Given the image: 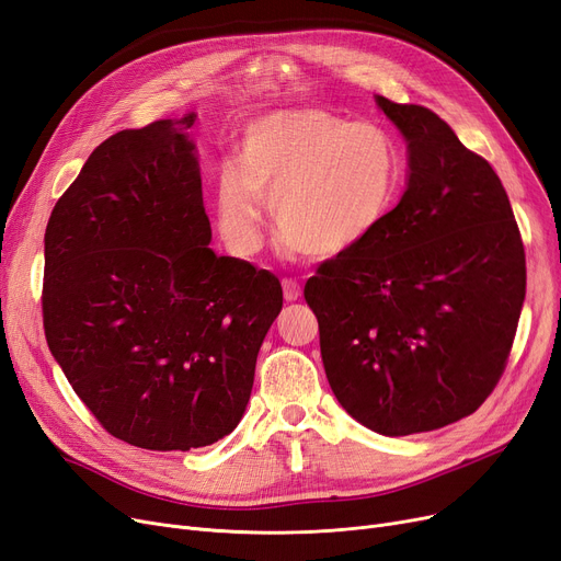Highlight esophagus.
Returning a JSON list of instances; mask_svg holds the SVG:
<instances>
[{
	"label": "esophagus",
	"mask_w": 561,
	"mask_h": 561,
	"mask_svg": "<svg viewBox=\"0 0 561 561\" xmlns=\"http://www.w3.org/2000/svg\"><path fill=\"white\" fill-rule=\"evenodd\" d=\"M282 288H284V300L286 302H296L300 298V284L296 279H284L282 282Z\"/></svg>",
	"instance_id": "34e87169"
}]
</instances>
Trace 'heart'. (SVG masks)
I'll return each instance as SVG.
<instances>
[{
  "mask_svg": "<svg viewBox=\"0 0 561 561\" xmlns=\"http://www.w3.org/2000/svg\"><path fill=\"white\" fill-rule=\"evenodd\" d=\"M238 161L219 165L215 210L226 247L240 259L261 252L267 201L284 256L351 252L390 215L407 165L402 142L383 124L325 108L247 122Z\"/></svg>",
  "mask_w": 561,
  "mask_h": 561,
  "instance_id": "b5f03b06",
  "label": "heart"
}]
</instances>
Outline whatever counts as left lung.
<instances>
[{
  "label": "left lung",
  "instance_id": "left-lung-1",
  "mask_svg": "<svg viewBox=\"0 0 561 561\" xmlns=\"http://www.w3.org/2000/svg\"><path fill=\"white\" fill-rule=\"evenodd\" d=\"M407 140V190L365 242L305 284L325 377L386 437L479 409L523 312L525 247L504 184L430 108L377 96Z\"/></svg>",
  "mask_w": 561,
  "mask_h": 561
}]
</instances>
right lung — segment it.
I'll return each mask as SVG.
<instances>
[{
	"label": "right lung",
	"mask_w": 561,
	"mask_h": 561,
	"mask_svg": "<svg viewBox=\"0 0 561 561\" xmlns=\"http://www.w3.org/2000/svg\"><path fill=\"white\" fill-rule=\"evenodd\" d=\"M196 113L103 140L46 228L44 328L113 437L190 450L231 434L282 284L217 256L190 136Z\"/></svg>",
	"instance_id": "add662e5"
}]
</instances>
